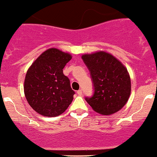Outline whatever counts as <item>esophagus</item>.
Wrapping results in <instances>:
<instances>
[{
    "label": "esophagus",
    "instance_id": "34e87169",
    "mask_svg": "<svg viewBox=\"0 0 157 157\" xmlns=\"http://www.w3.org/2000/svg\"><path fill=\"white\" fill-rule=\"evenodd\" d=\"M77 94H78V95H82V89L78 90V91H77Z\"/></svg>",
    "mask_w": 157,
    "mask_h": 157
}]
</instances>
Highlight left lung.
I'll list each match as a JSON object with an SVG mask.
<instances>
[{
  "label": "left lung",
  "instance_id": "1",
  "mask_svg": "<svg viewBox=\"0 0 157 157\" xmlns=\"http://www.w3.org/2000/svg\"><path fill=\"white\" fill-rule=\"evenodd\" d=\"M82 59L89 70L94 90L91 97H85L88 105L105 115L121 109L131 94V78L126 68L105 52L85 54Z\"/></svg>",
  "mask_w": 157,
  "mask_h": 157
}]
</instances>
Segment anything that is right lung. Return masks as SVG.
Here are the masks:
<instances>
[{"mask_svg":"<svg viewBox=\"0 0 157 157\" xmlns=\"http://www.w3.org/2000/svg\"><path fill=\"white\" fill-rule=\"evenodd\" d=\"M70 54L49 49L31 65L24 81V93L31 108L46 117L63 114L73 99L69 78L63 74Z\"/></svg>","mask_w":157,"mask_h":157,"instance_id":"add662e5","label":"right lung"}]
</instances>
